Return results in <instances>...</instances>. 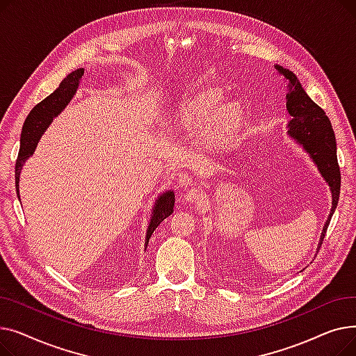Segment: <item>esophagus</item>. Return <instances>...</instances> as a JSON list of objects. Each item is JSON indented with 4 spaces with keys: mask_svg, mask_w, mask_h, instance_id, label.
Instances as JSON below:
<instances>
[{
    "mask_svg": "<svg viewBox=\"0 0 356 356\" xmlns=\"http://www.w3.org/2000/svg\"><path fill=\"white\" fill-rule=\"evenodd\" d=\"M184 199L188 200V202H191V203H196V202H199L202 199V193L197 189H189L188 192H186Z\"/></svg>",
    "mask_w": 356,
    "mask_h": 356,
    "instance_id": "34e87169",
    "label": "esophagus"
}]
</instances>
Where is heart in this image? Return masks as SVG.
Wrapping results in <instances>:
<instances>
[{
	"label": "heart",
	"mask_w": 356,
	"mask_h": 356,
	"mask_svg": "<svg viewBox=\"0 0 356 356\" xmlns=\"http://www.w3.org/2000/svg\"><path fill=\"white\" fill-rule=\"evenodd\" d=\"M245 122V108L239 101H225L220 89L204 88L179 101L168 114V127L176 134H199L204 149L234 144Z\"/></svg>",
	"instance_id": "heart-1"
}]
</instances>
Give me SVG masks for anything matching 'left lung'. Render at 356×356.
<instances>
[{
    "mask_svg": "<svg viewBox=\"0 0 356 356\" xmlns=\"http://www.w3.org/2000/svg\"><path fill=\"white\" fill-rule=\"evenodd\" d=\"M274 67L278 74H283L289 82L286 95V106L291 115V120L287 124L289 137H291L310 156L317 170L329 184L332 193V208L321 234V248L332 215L338 207L341 193V172L338 157H336L334 133L325 111L310 99L296 74L280 65H274Z\"/></svg>",
    "mask_w": 356,
    "mask_h": 356,
    "instance_id": "left-lung-1",
    "label": "left lung"
}]
</instances>
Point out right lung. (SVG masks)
<instances>
[{
  "label": "right lung",
  "instance_id": "add662e5",
  "mask_svg": "<svg viewBox=\"0 0 356 356\" xmlns=\"http://www.w3.org/2000/svg\"><path fill=\"white\" fill-rule=\"evenodd\" d=\"M83 67H79L69 73L67 76L60 82L59 88L56 89L53 93L43 99L40 104H37L27 115L23 131H22V138H20V152H18V159L15 163V189L17 196L20 199V191H18V183H20V173L23 170L24 163L34 154L37 144H39L40 138L46 133L49 125L53 122V120L58 117L60 112L69 105L72 98L76 93L81 79L83 76ZM175 208V192L173 191H165L161 195L157 196L156 203L153 207L152 218L148 222V228L145 232V241H144V250H147L148 241L152 238L153 232L160 223L173 213Z\"/></svg>",
  "mask_w": 356,
  "mask_h": 356
}]
</instances>
